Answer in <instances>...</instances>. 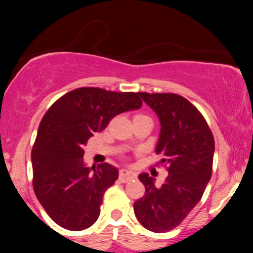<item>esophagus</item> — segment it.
<instances>
[{
    "label": "esophagus",
    "mask_w": 253,
    "mask_h": 253,
    "mask_svg": "<svg viewBox=\"0 0 253 253\" xmlns=\"http://www.w3.org/2000/svg\"><path fill=\"white\" fill-rule=\"evenodd\" d=\"M119 178H120L121 182H128L130 179L135 178V173L130 170L121 169L120 172H119Z\"/></svg>",
    "instance_id": "1"
}]
</instances>
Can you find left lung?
<instances>
[{"label":"left lung","mask_w":253,"mask_h":253,"mask_svg":"<svg viewBox=\"0 0 253 253\" xmlns=\"http://www.w3.org/2000/svg\"><path fill=\"white\" fill-rule=\"evenodd\" d=\"M139 96L159 119L156 153L163 157L169 175L156 185L149 173H140L145 195L133 208L145 228L161 233L178 226L201 200L211 176L215 144L205 118L187 98L149 92Z\"/></svg>","instance_id":"obj_1"}]
</instances>
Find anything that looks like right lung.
Listing matches in <instances>:
<instances>
[{
	"instance_id": "right-lung-1",
	"label": "right lung",
	"mask_w": 253,
	"mask_h": 253,
	"mask_svg": "<svg viewBox=\"0 0 253 253\" xmlns=\"http://www.w3.org/2000/svg\"><path fill=\"white\" fill-rule=\"evenodd\" d=\"M141 104L139 92L78 88L46 112L31 157L34 193L54 222L82 231L96 221L104 191L117 181L119 170L108 163L88 168L83 146L113 118Z\"/></svg>"
}]
</instances>
